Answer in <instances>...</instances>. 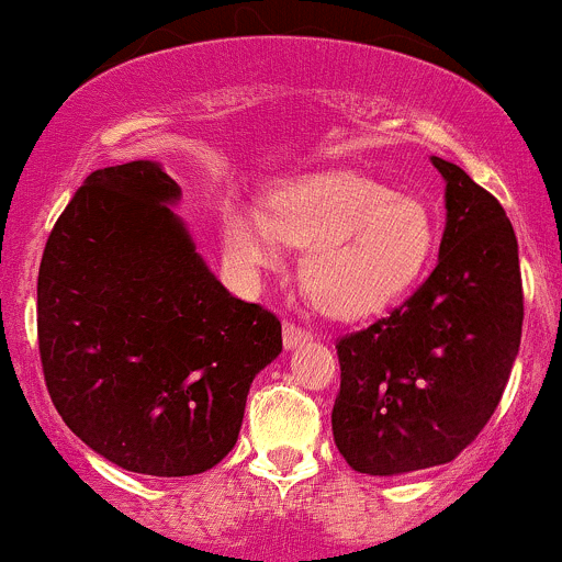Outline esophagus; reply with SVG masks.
Returning a JSON list of instances; mask_svg holds the SVG:
<instances>
[{"instance_id":"34e87169","label":"esophagus","mask_w":562,"mask_h":562,"mask_svg":"<svg viewBox=\"0 0 562 562\" xmlns=\"http://www.w3.org/2000/svg\"><path fill=\"white\" fill-rule=\"evenodd\" d=\"M311 338H314V336H311V330H305V327L294 325L292 319L283 322V347H286V349L303 347V344H308Z\"/></svg>"}]
</instances>
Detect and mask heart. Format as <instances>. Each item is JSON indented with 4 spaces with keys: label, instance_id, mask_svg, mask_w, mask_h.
<instances>
[{
    "label": "heart",
    "instance_id": "obj_1",
    "mask_svg": "<svg viewBox=\"0 0 562 562\" xmlns=\"http://www.w3.org/2000/svg\"><path fill=\"white\" fill-rule=\"evenodd\" d=\"M221 237L240 273L279 262L281 246L308 248L305 292L327 314L382 308L420 276L435 248V221L413 196L358 175H314L276 193L270 213L226 204Z\"/></svg>",
    "mask_w": 562,
    "mask_h": 562
}]
</instances>
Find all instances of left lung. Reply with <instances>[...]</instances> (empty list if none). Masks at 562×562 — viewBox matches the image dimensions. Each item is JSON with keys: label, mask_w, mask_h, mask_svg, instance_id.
<instances>
[{"label": "left lung", "mask_w": 562, "mask_h": 562, "mask_svg": "<svg viewBox=\"0 0 562 562\" xmlns=\"http://www.w3.org/2000/svg\"><path fill=\"white\" fill-rule=\"evenodd\" d=\"M446 232L431 276L382 319L336 341L333 440L352 470L402 475L457 459L503 398L525 319L503 204L442 158Z\"/></svg>", "instance_id": "8db88e82"}]
</instances>
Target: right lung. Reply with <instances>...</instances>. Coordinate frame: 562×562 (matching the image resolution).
Wrapping results in <instances>:
<instances>
[{"label":"right lung","instance_id":"add662e5","mask_svg":"<svg viewBox=\"0 0 562 562\" xmlns=\"http://www.w3.org/2000/svg\"><path fill=\"white\" fill-rule=\"evenodd\" d=\"M177 182L149 160L98 169L48 235L37 347L68 429L116 468L196 475L240 435L281 322L224 289L169 210Z\"/></svg>","mask_w":562,"mask_h":562}]
</instances>
